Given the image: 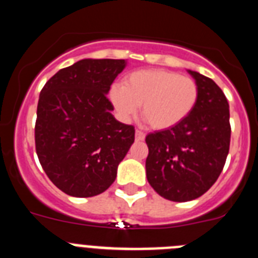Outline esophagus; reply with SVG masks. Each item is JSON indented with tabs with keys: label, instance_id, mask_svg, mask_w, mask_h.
<instances>
[{
	"label": "esophagus",
	"instance_id": "esophagus-1",
	"mask_svg": "<svg viewBox=\"0 0 258 258\" xmlns=\"http://www.w3.org/2000/svg\"><path fill=\"white\" fill-rule=\"evenodd\" d=\"M146 138V134L143 133L142 131H140V129H137L136 131V140L137 141H143Z\"/></svg>",
	"mask_w": 258,
	"mask_h": 258
}]
</instances>
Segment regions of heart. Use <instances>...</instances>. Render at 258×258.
<instances>
[{"instance_id": "1", "label": "heart", "mask_w": 258, "mask_h": 258, "mask_svg": "<svg viewBox=\"0 0 258 258\" xmlns=\"http://www.w3.org/2000/svg\"><path fill=\"white\" fill-rule=\"evenodd\" d=\"M199 98L197 81L166 70H141L111 89V101L122 117L142 106V117L157 131L178 125L194 111Z\"/></svg>"}]
</instances>
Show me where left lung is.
I'll use <instances>...</instances> for the list:
<instances>
[{"instance_id": "left-lung-1", "label": "left lung", "mask_w": 258, "mask_h": 258, "mask_svg": "<svg viewBox=\"0 0 258 258\" xmlns=\"http://www.w3.org/2000/svg\"><path fill=\"white\" fill-rule=\"evenodd\" d=\"M188 72L199 88L194 111L178 125L146 137L147 181L172 202H188L206 194L220 177L230 149L226 97L212 79Z\"/></svg>"}]
</instances>
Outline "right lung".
<instances>
[{
  "label": "right lung",
  "mask_w": 258,
  "mask_h": 258,
  "mask_svg": "<svg viewBox=\"0 0 258 258\" xmlns=\"http://www.w3.org/2000/svg\"><path fill=\"white\" fill-rule=\"evenodd\" d=\"M124 68V59H83L58 71L41 90L36 152L50 181L67 195L106 191L133 145L134 126L113 117L107 98Z\"/></svg>",
  "instance_id": "add662e5"
}]
</instances>
